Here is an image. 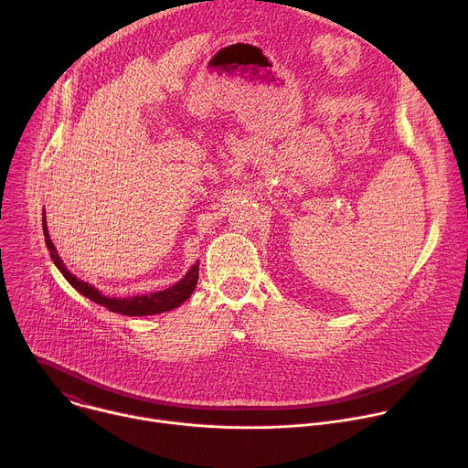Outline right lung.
Segmentation results:
<instances>
[{
  "mask_svg": "<svg viewBox=\"0 0 468 468\" xmlns=\"http://www.w3.org/2000/svg\"><path fill=\"white\" fill-rule=\"evenodd\" d=\"M42 228H44V237H46V246L49 250V255L55 262L57 269L60 271V274L69 280V283L81 292L83 296H87L89 300L107 307L112 313H120V314H127V316H144V314H157V313H165V311H172L176 307H179L194 291L196 283H197V269L199 262L192 264V269L185 274V278L181 282H177L176 285L159 291V292H150V294H143V296H129V298H109L105 294H101L98 289H94L90 283L78 280L69 269H66L62 259L57 253V248L53 246L49 233H48V226H46V217H42Z\"/></svg>",
  "mask_w": 468,
  "mask_h": 468,
  "instance_id": "obj_1",
  "label": "right lung"
}]
</instances>
